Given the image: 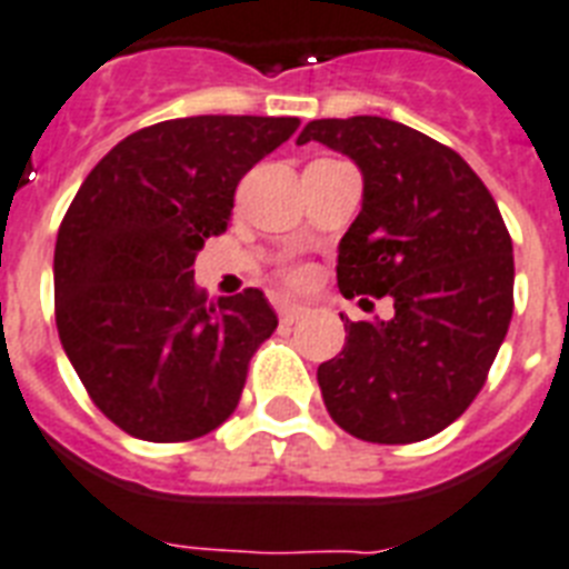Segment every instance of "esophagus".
Masks as SVG:
<instances>
[{
  "label": "esophagus",
  "mask_w": 569,
  "mask_h": 569,
  "mask_svg": "<svg viewBox=\"0 0 569 569\" xmlns=\"http://www.w3.org/2000/svg\"><path fill=\"white\" fill-rule=\"evenodd\" d=\"M303 312H307V307H303V303H295V300H289V298L277 300V316H280V321H286V325H295V321H298Z\"/></svg>",
  "instance_id": "esophagus-1"
}]
</instances>
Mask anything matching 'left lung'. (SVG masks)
Segmentation results:
<instances>
[{"mask_svg":"<svg viewBox=\"0 0 569 569\" xmlns=\"http://www.w3.org/2000/svg\"><path fill=\"white\" fill-rule=\"evenodd\" d=\"M362 172V210L339 242L345 298L395 300L389 321H345L318 365L330 418L373 445H412L459 418L491 371L515 309V257L497 201L452 149L382 117L312 119Z\"/></svg>","mask_w":569,"mask_h":569,"instance_id":"1","label":"left lung"}]
</instances>
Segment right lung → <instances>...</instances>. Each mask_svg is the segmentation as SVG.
<instances>
[{
	"label": "right lung",
	"mask_w": 569,
	"mask_h": 569,
	"mask_svg": "<svg viewBox=\"0 0 569 569\" xmlns=\"http://www.w3.org/2000/svg\"><path fill=\"white\" fill-rule=\"evenodd\" d=\"M295 117H189L124 137L60 221L54 318L92 403L142 441H192L233 415L253 350L277 327L260 289L207 300L204 239L228 230L237 183Z\"/></svg>",
	"instance_id": "add662e5"
}]
</instances>
